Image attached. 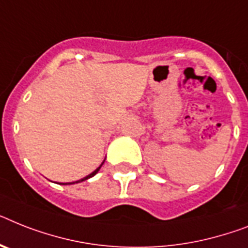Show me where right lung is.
<instances>
[{
	"label": "right lung",
	"instance_id": "right-lung-1",
	"mask_svg": "<svg viewBox=\"0 0 248 248\" xmlns=\"http://www.w3.org/2000/svg\"><path fill=\"white\" fill-rule=\"evenodd\" d=\"M101 166H102V163H101ZM101 166H100V167H97V169H96V170H95V171H93V172H92V173H90V175H89V176H86V177H83V179H82V180H79V181H76V183H69V184H77V183H81V181H85V180L90 179V177H92V176H95V175H96V173L99 172V170H100V169H101Z\"/></svg>",
	"mask_w": 248,
	"mask_h": 248
}]
</instances>
